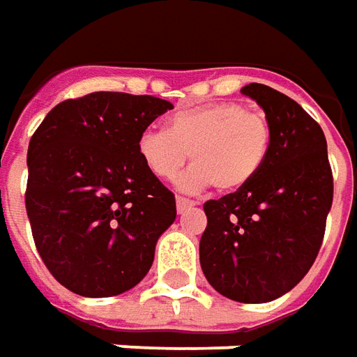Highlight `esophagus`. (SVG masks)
Returning <instances> with one entry per match:
<instances>
[{
    "mask_svg": "<svg viewBox=\"0 0 357 357\" xmlns=\"http://www.w3.org/2000/svg\"><path fill=\"white\" fill-rule=\"evenodd\" d=\"M176 206H178V213L183 214L187 213L189 208L197 206V203L195 201H189V199H185V197H178V199H176Z\"/></svg>",
    "mask_w": 357,
    "mask_h": 357,
    "instance_id": "1",
    "label": "esophagus"
}]
</instances>
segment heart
<instances>
[{"mask_svg":"<svg viewBox=\"0 0 357 357\" xmlns=\"http://www.w3.org/2000/svg\"><path fill=\"white\" fill-rule=\"evenodd\" d=\"M271 144L273 131L263 116L238 102H211L176 112L168 129H143L137 154L158 179L176 178L191 154L195 164L178 178L181 191L216 185L222 193H234L259 176Z\"/></svg>","mask_w":357,"mask_h":357,"instance_id":"b5f03b06","label":"heart"}]
</instances>
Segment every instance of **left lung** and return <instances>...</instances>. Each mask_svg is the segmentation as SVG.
<instances>
[{"mask_svg":"<svg viewBox=\"0 0 357 357\" xmlns=\"http://www.w3.org/2000/svg\"><path fill=\"white\" fill-rule=\"evenodd\" d=\"M241 94L255 100L273 131L271 154L251 183L206 201L201 268L214 290L239 303H266L307 274L333 204L326 139L298 102L266 84Z\"/></svg>","mask_w":357,"mask_h":357,"instance_id":"left-lung-1","label":"left lung"}]
</instances>
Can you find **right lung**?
Masks as SVG:
<instances>
[{
  "instance_id": "obj_1",
  "label": "right lung",
  "mask_w": 357,
  "mask_h": 357,
  "mask_svg": "<svg viewBox=\"0 0 357 357\" xmlns=\"http://www.w3.org/2000/svg\"><path fill=\"white\" fill-rule=\"evenodd\" d=\"M168 100L91 92L50 112L26 154V214L57 282L84 298L131 290L176 220L174 193L137 154V137Z\"/></svg>"
}]
</instances>
